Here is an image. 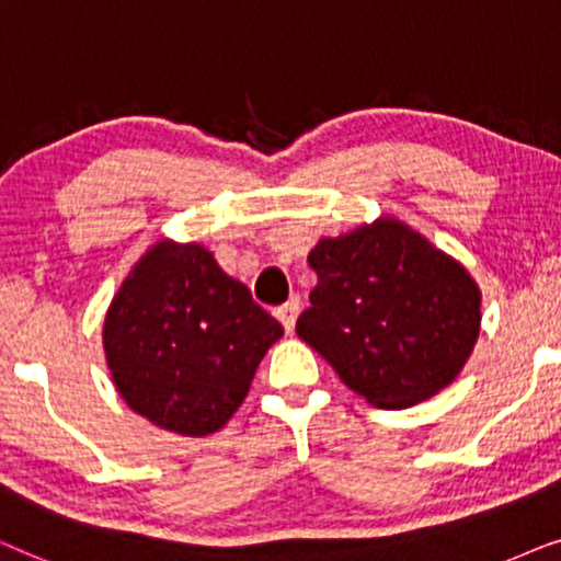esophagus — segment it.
<instances>
[{"instance_id":"34e87169","label":"esophagus","mask_w":561,"mask_h":561,"mask_svg":"<svg viewBox=\"0 0 561 561\" xmlns=\"http://www.w3.org/2000/svg\"><path fill=\"white\" fill-rule=\"evenodd\" d=\"M274 316H276V320H279L282 325H285L287 333H293V328L297 323V316H300V302L289 300L285 305H279V308L274 310Z\"/></svg>"}]
</instances>
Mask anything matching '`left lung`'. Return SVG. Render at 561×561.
<instances>
[{"mask_svg":"<svg viewBox=\"0 0 561 561\" xmlns=\"http://www.w3.org/2000/svg\"><path fill=\"white\" fill-rule=\"evenodd\" d=\"M297 335L377 408H410L451 385L480 333L465 266L398 220L323 238Z\"/></svg>","mask_w":561,"mask_h":561,"instance_id":"1","label":"left lung"}]
</instances>
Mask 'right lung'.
Segmentation results:
<instances>
[{
  "label": "right lung",
  "instance_id": "add662e5",
  "mask_svg": "<svg viewBox=\"0 0 561 561\" xmlns=\"http://www.w3.org/2000/svg\"><path fill=\"white\" fill-rule=\"evenodd\" d=\"M282 325L203 245L159 243L104 318V354L123 400L184 436L222 428L249 394Z\"/></svg>",
  "mask_w": 561,
  "mask_h": 561
}]
</instances>
